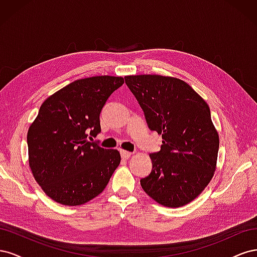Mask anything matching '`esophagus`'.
<instances>
[{
  "label": "esophagus",
  "mask_w": 257,
  "mask_h": 257,
  "mask_svg": "<svg viewBox=\"0 0 257 257\" xmlns=\"http://www.w3.org/2000/svg\"><path fill=\"white\" fill-rule=\"evenodd\" d=\"M120 154H121V157H122L123 159H125V160L130 159V158H131V155H132V153H131V152L125 151V150H120Z\"/></svg>",
  "instance_id": "1"
}]
</instances>
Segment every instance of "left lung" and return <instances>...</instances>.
<instances>
[{"instance_id": "8db88e82", "label": "left lung", "mask_w": 257, "mask_h": 257, "mask_svg": "<svg viewBox=\"0 0 257 257\" xmlns=\"http://www.w3.org/2000/svg\"><path fill=\"white\" fill-rule=\"evenodd\" d=\"M145 113L148 127L162 135L150 153L151 173L141 179L159 204L180 207L204 191L215 170L219 135L210 108L183 80L160 75L124 77Z\"/></svg>"}]
</instances>
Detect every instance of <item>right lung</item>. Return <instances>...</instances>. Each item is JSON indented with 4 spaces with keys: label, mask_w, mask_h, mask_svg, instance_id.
<instances>
[{
    "label": "right lung",
    "mask_w": 257,
    "mask_h": 257,
    "mask_svg": "<svg viewBox=\"0 0 257 257\" xmlns=\"http://www.w3.org/2000/svg\"><path fill=\"white\" fill-rule=\"evenodd\" d=\"M124 83L95 76L67 84L45 100L28 132L29 164L37 183L57 203L78 206L106 188L121 157L88 141L100 132L99 114Z\"/></svg>",
    "instance_id": "right-lung-1"
}]
</instances>
